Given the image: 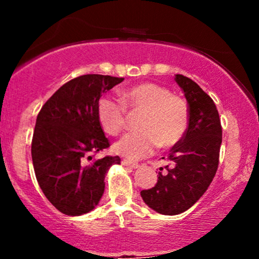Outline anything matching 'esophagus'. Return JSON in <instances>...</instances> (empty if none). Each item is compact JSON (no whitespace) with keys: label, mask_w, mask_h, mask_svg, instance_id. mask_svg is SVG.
Here are the masks:
<instances>
[{"label":"esophagus","mask_w":259,"mask_h":259,"mask_svg":"<svg viewBox=\"0 0 259 259\" xmlns=\"http://www.w3.org/2000/svg\"><path fill=\"white\" fill-rule=\"evenodd\" d=\"M121 164L125 165V167L133 168V169H136V168H139V167H140V165L138 164V163L132 162V160H129V159H123V160H121Z\"/></svg>","instance_id":"obj_1"}]
</instances>
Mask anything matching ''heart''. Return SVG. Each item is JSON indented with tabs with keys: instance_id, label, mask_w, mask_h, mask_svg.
Segmentation results:
<instances>
[{
	"instance_id": "heart-1",
	"label": "heart",
	"mask_w": 259,
	"mask_h": 259,
	"mask_svg": "<svg viewBox=\"0 0 259 259\" xmlns=\"http://www.w3.org/2000/svg\"><path fill=\"white\" fill-rule=\"evenodd\" d=\"M121 102L103 96L96 107L101 126L111 135H117L125 126V108L144 113L138 123L139 132L126 134L114 144V151L120 156L133 160L145 158L158 145L171 147L185 135L189 108L185 101L171 95L167 88L144 82L124 91Z\"/></svg>"
}]
</instances>
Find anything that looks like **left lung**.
Masks as SVG:
<instances>
[{
	"mask_svg": "<svg viewBox=\"0 0 259 259\" xmlns=\"http://www.w3.org/2000/svg\"><path fill=\"white\" fill-rule=\"evenodd\" d=\"M175 81L189 106L187 129L171 147L167 171H159L152 189L141 191L145 203L165 215L185 212L207 191L218 169L222 145L221 119L213 100L187 76L177 74Z\"/></svg>",
	"mask_w": 259,
	"mask_h": 259,
	"instance_id": "left-lung-1",
	"label": "left lung"
}]
</instances>
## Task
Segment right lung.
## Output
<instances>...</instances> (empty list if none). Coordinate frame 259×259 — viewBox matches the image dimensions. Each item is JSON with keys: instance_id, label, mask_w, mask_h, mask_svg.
I'll use <instances>...</instances> for the list:
<instances>
[{"instance_id": "obj_1", "label": "right lung", "mask_w": 259, "mask_h": 259, "mask_svg": "<svg viewBox=\"0 0 259 259\" xmlns=\"http://www.w3.org/2000/svg\"><path fill=\"white\" fill-rule=\"evenodd\" d=\"M124 78L86 74L65 82L38 112L31 157L38 185L59 212L81 215L99 204L105 177L118 156L95 159L109 147L97 118V102Z\"/></svg>"}]
</instances>
